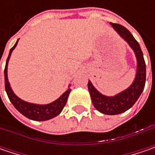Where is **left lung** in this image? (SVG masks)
I'll return each instance as SVG.
<instances>
[{
  "mask_svg": "<svg viewBox=\"0 0 155 155\" xmlns=\"http://www.w3.org/2000/svg\"><path fill=\"white\" fill-rule=\"evenodd\" d=\"M110 24L134 50L137 58V72L135 78L131 86L115 97H106L102 95L95 89L91 81L88 83V90L91 94L93 105L99 112L105 115H118L129 110L143 91L146 83V64L140 45L131 33L122 25L116 23Z\"/></svg>",
  "mask_w": 155,
  "mask_h": 155,
  "instance_id": "left-lung-1",
  "label": "left lung"
}]
</instances>
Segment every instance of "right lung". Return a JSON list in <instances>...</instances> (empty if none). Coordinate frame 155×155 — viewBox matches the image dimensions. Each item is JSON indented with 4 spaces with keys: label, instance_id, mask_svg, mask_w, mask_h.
Returning <instances> with one entry per match:
<instances>
[{
    "label": "right lung",
    "instance_id": "1",
    "mask_svg": "<svg viewBox=\"0 0 155 155\" xmlns=\"http://www.w3.org/2000/svg\"><path fill=\"white\" fill-rule=\"evenodd\" d=\"M18 42V40H17ZM17 42L15 45L10 49L9 55L8 57L7 62H6V66L4 70V77H5V90L8 94L10 102L15 106V108L18 110L20 113H21L23 116H25L27 118L33 120V121H46L55 117L58 115L60 114L62 111L64 105L66 104L67 98H68L69 93L71 91V89L69 88L63 94L62 96L53 103L45 105H39V104H33L30 103H27L23 100L20 99L13 92L10 84L8 79V63L9 58L12 53L13 50L17 45Z\"/></svg>",
    "mask_w": 155,
    "mask_h": 155
}]
</instances>
